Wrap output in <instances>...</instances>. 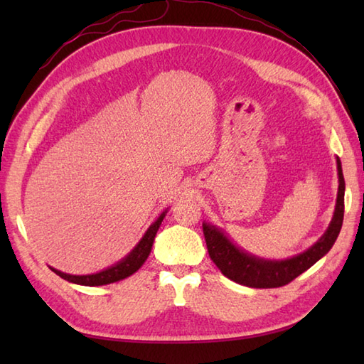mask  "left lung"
<instances>
[{
	"instance_id": "obj_1",
	"label": "left lung",
	"mask_w": 364,
	"mask_h": 364,
	"mask_svg": "<svg viewBox=\"0 0 364 364\" xmlns=\"http://www.w3.org/2000/svg\"><path fill=\"white\" fill-rule=\"evenodd\" d=\"M336 164L339 186L333 219H331L327 231L321 236L319 241L304 253H299L297 257L282 261L253 257V255H249L236 247L219 228L203 222V235L208 253H210L214 264L220 269V272L230 280L249 286V288H278V286H284L292 282L294 278L304 274L306 269H310L314 262H318L323 255H327L333 247L339 231H341L344 219L346 183L339 158L336 159Z\"/></svg>"
}]
</instances>
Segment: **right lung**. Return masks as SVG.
Segmentation results:
<instances>
[{"instance_id":"1","label":"right lung","mask_w":364,"mask_h":364,"mask_svg":"<svg viewBox=\"0 0 364 364\" xmlns=\"http://www.w3.org/2000/svg\"><path fill=\"white\" fill-rule=\"evenodd\" d=\"M166 213H162L159 218L156 219V222H153L150 228L145 231V235L142 236L141 241L131 250L125 258L122 261H119L117 264H114L111 267H107L102 272L97 274H90V275H72V274H64L60 272L58 269L50 267L54 274L59 275L64 280L75 283V284H82V286H102V284H109L114 282H120L123 278H127L129 275H133L136 270L141 269V266L145 262V259L149 258V255L151 252V245L154 241V236H156L159 225L162 219L166 218Z\"/></svg>"}]
</instances>
